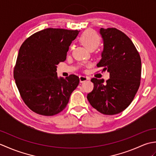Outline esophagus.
I'll list each match as a JSON object with an SVG mask.
<instances>
[{
	"label": "esophagus",
	"instance_id": "obj_1",
	"mask_svg": "<svg viewBox=\"0 0 156 156\" xmlns=\"http://www.w3.org/2000/svg\"><path fill=\"white\" fill-rule=\"evenodd\" d=\"M79 78H80V82H84L85 81L88 80L89 79V78L87 77V76H80Z\"/></svg>",
	"mask_w": 156,
	"mask_h": 156
}]
</instances>
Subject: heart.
<instances>
[{"label":"heart","mask_w":156,"mask_h":156,"mask_svg":"<svg viewBox=\"0 0 156 156\" xmlns=\"http://www.w3.org/2000/svg\"><path fill=\"white\" fill-rule=\"evenodd\" d=\"M80 41L85 48H87L89 50H91L98 47L100 44L101 39L94 31L92 29H88L81 34Z\"/></svg>","instance_id":"heart-1"}]
</instances>
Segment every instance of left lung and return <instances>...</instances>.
I'll return each mask as SVG.
<instances>
[{
  "label": "left lung",
  "instance_id": "left-lung-1",
  "mask_svg": "<svg viewBox=\"0 0 156 156\" xmlns=\"http://www.w3.org/2000/svg\"><path fill=\"white\" fill-rule=\"evenodd\" d=\"M104 49L97 67L110 73V78H93L94 88L87 95L93 108L104 115L118 114L131 103L140 86L141 61L133 43L116 28H101Z\"/></svg>",
  "mask_w": 156,
  "mask_h": 156
}]
</instances>
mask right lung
Wrapping results in <instances>:
<instances>
[{"mask_svg":"<svg viewBox=\"0 0 156 156\" xmlns=\"http://www.w3.org/2000/svg\"><path fill=\"white\" fill-rule=\"evenodd\" d=\"M79 31L48 28L23 43L14 68V78L23 102L32 111L53 116L67 106L80 79L74 74L58 78L57 65L64 62Z\"/></svg>","mask_w":156,"mask_h":156,"instance_id":"add662e5","label":"right lung"}]
</instances>
